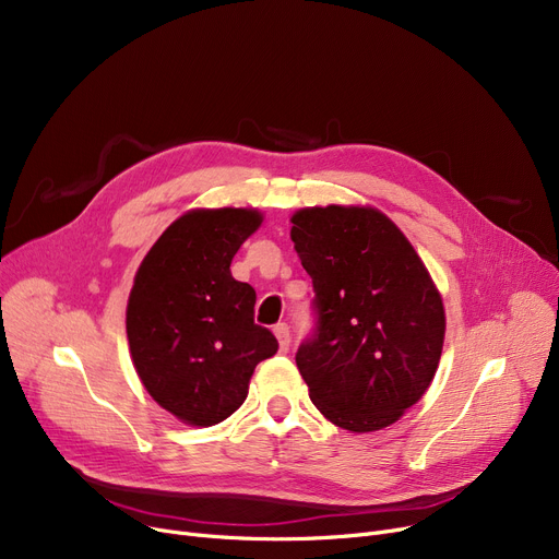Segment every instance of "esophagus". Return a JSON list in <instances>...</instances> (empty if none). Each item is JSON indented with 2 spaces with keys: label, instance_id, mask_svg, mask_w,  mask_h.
I'll return each instance as SVG.
<instances>
[{
  "label": "esophagus",
  "instance_id": "obj_1",
  "mask_svg": "<svg viewBox=\"0 0 559 559\" xmlns=\"http://www.w3.org/2000/svg\"><path fill=\"white\" fill-rule=\"evenodd\" d=\"M274 335L278 337V346H281V354H287V350H289V342H292L287 324H278V326L274 329Z\"/></svg>",
  "mask_w": 559,
  "mask_h": 559
}]
</instances>
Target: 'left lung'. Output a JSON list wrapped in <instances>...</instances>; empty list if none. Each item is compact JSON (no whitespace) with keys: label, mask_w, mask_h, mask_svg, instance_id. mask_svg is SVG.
Masks as SVG:
<instances>
[{"label":"left lung","mask_w":559,"mask_h":559,"mask_svg":"<svg viewBox=\"0 0 559 559\" xmlns=\"http://www.w3.org/2000/svg\"><path fill=\"white\" fill-rule=\"evenodd\" d=\"M289 235L314 289V331L297 350L310 401L344 430L394 424L432 383L444 346L426 264L373 209H304Z\"/></svg>","instance_id":"obj_1"}]
</instances>
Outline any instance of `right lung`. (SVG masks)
Instances as JSON below:
<instances>
[{
	"instance_id": "right-lung-1",
	"label": "right lung",
	"mask_w": 559,
	"mask_h": 559,
	"mask_svg": "<svg viewBox=\"0 0 559 559\" xmlns=\"http://www.w3.org/2000/svg\"><path fill=\"white\" fill-rule=\"evenodd\" d=\"M249 209L190 211L144 255L127 306L135 371L152 399L190 426H215L238 409L258 362L278 342L253 321L255 289L230 276V260L260 226Z\"/></svg>"
}]
</instances>
